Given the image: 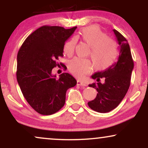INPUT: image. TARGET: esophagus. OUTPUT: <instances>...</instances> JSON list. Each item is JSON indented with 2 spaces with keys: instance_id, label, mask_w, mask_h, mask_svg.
Segmentation results:
<instances>
[{
  "instance_id": "34e87169",
  "label": "esophagus",
  "mask_w": 148,
  "mask_h": 148,
  "mask_svg": "<svg viewBox=\"0 0 148 148\" xmlns=\"http://www.w3.org/2000/svg\"><path fill=\"white\" fill-rule=\"evenodd\" d=\"M77 86H87V85L85 84L84 82H83V81H79V80H78V81H77Z\"/></svg>"
}]
</instances>
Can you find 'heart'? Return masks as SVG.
Returning a JSON list of instances; mask_svg holds the SVG:
<instances>
[{
    "mask_svg": "<svg viewBox=\"0 0 148 148\" xmlns=\"http://www.w3.org/2000/svg\"><path fill=\"white\" fill-rule=\"evenodd\" d=\"M76 40H82L90 47L89 56L91 57L95 69L97 70H104L111 66L118 56V47L115 42L108 38L106 35L101 31L99 27L92 25L81 30ZM76 41L71 39L64 44L63 52L67 56L74 53ZM93 65L88 59L74 58L69 61L68 69L73 75L78 78H82L85 74L92 69Z\"/></svg>",
    "mask_w": 148,
    "mask_h": 148,
    "instance_id": "obj_1",
    "label": "heart"
}]
</instances>
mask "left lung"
<instances>
[{"label":"left lung","mask_w":148,"mask_h":148,"mask_svg":"<svg viewBox=\"0 0 148 148\" xmlns=\"http://www.w3.org/2000/svg\"><path fill=\"white\" fill-rule=\"evenodd\" d=\"M120 45L118 61L105 70L96 72L91 77L97 83L89 85L98 93L94 100L88 102L91 109L99 113H107L118 106L125 97L130 86L131 76L134 69V61L128 42L116 30H113ZM105 80L101 84L100 80Z\"/></svg>","instance_id":"8db88e82"}]
</instances>
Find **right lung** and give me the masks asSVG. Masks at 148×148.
Masks as SVG:
<instances>
[{"label": "right lung", "mask_w": 148, "mask_h": 148, "mask_svg": "<svg viewBox=\"0 0 148 148\" xmlns=\"http://www.w3.org/2000/svg\"><path fill=\"white\" fill-rule=\"evenodd\" d=\"M76 28L44 25L30 34L18 51L16 79L25 99L40 114L58 111L65 103L66 92L76 85L68 73H62L59 79L51 73Z\"/></svg>", "instance_id": "add662e5"}]
</instances>
